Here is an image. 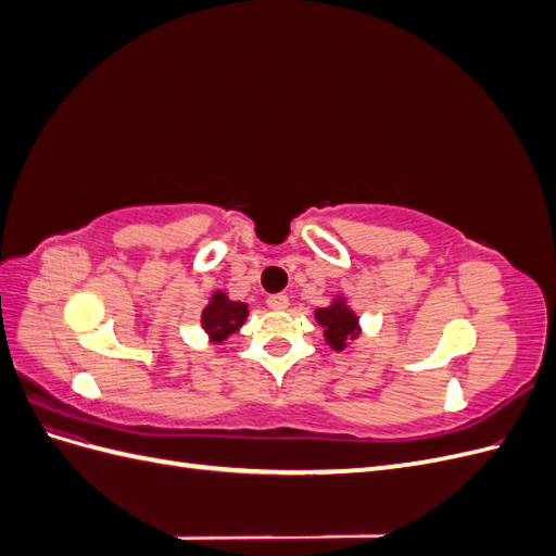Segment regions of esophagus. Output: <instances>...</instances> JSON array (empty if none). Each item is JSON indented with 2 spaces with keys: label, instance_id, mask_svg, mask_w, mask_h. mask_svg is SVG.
<instances>
[{
  "label": "esophagus",
  "instance_id": "1",
  "mask_svg": "<svg viewBox=\"0 0 556 556\" xmlns=\"http://www.w3.org/2000/svg\"><path fill=\"white\" fill-rule=\"evenodd\" d=\"M266 306L271 308V311H285L290 306V299L285 296V294H271L266 299Z\"/></svg>",
  "mask_w": 556,
  "mask_h": 556
}]
</instances>
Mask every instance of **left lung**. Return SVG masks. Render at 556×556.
<instances>
[{
    "mask_svg": "<svg viewBox=\"0 0 556 556\" xmlns=\"http://www.w3.org/2000/svg\"><path fill=\"white\" fill-rule=\"evenodd\" d=\"M315 319L323 327L327 345L336 352L348 350L362 333L359 315L348 306L345 294H336L327 306L315 308Z\"/></svg>",
    "mask_w": 556,
    "mask_h": 556,
    "instance_id": "obj_1",
    "label": "left lung"
}]
</instances>
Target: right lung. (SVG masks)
<instances>
[{
	"label": "right lung",
	"instance_id": "right-lung-1",
	"mask_svg": "<svg viewBox=\"0 0 556 556\" xmlns=\"http://www.w3.org/2000/svg\"><path fill=\"white\" fill-rule=\"evenodd\" d=\"M248 319V304L229 299L227 292L215 290L208 304L201 311V327L208 333L211 343H223L231 333H237Z\"/></svg>",
	"mask_w": 556,
	"mask_h": 556
}]
</instances>
